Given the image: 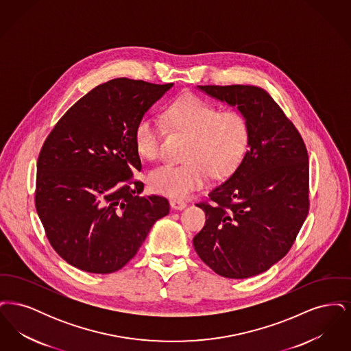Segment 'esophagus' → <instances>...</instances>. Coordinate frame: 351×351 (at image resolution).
<instances>
[{"label":"esophagus","instance_id":"1","mask_svg":"<svg viewBox=\"0 0 351 351\" xmlns=\"http://www.w3.org/2000/svg\"><path fill=\"white\" fill-rule=\"evenodd\" d=\"M171 206H172V209H175V210H182V209H184V208L186 206V202L183 200H179V199H172V200H171Z\"/></svg>","mask_w":351,"mask_h":351}]
</instances>
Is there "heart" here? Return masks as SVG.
Returning <instances> with one entry per match:
<instances>
[{
	"label": "heart",
	"instance_id": "b5f03b06",
	"mask_svg": "<svg viewBox=\"0 0 351 351\" xmlns=\"http://www.w3.org/2000/svg\"><path fill=\"white\" fill-rule=\"evenodd\" d=\"M165 122L186 136L182 165H165L150 173L154 191L183 197L201 188L209 175L223 179L242 163L250 142L247 117L237 109L219 110L209 101L186 95L173 101L165 114ZM166 129L156 118H139L134 129L136 151L146 159H158Z\"/></svg>",
	"mask_w": 351,
	"mask_h": 351
}]
</instances>
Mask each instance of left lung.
Wrapping results in <instances>:
<instances>
[{"label": "left lung", "instance_id": "obj_1", "mask_svg": "<svg viewBox=\"0 0 351 351\" xmlns=\"http://www.w3.org/2000/svg\"><path fill=\"white\" fill-rule=\"evenodd\" d=\"M247 117L250 142L242 163L206 199V221L193 238L201 261L229 279L267 271L291 250L309 212V160L292 121L256 85H204Z\"/></svg>", "mask_w": 351, "mask_h": 351}]
</instances>
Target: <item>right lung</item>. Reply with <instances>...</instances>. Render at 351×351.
Instances as JSON below:
<instances>
[{
    "mask_svg": "<svg viewBox=\"0 0 351 351\" xmlns=\"http://www.w3.org/2000/svg\"><path fill=\"white\" fill-rule=\"evenodd\" d=\"M173 84L118 77L76 101L47 135L36 163L35 208L52 249L73 267H123L151 226L167 216L166 197L139 196L134 143L139 118Z\"/></svg>",
    "mask_w": 351,
    "mask_h": 351,
    "instance_id": "1",
    "label": "right lung"
}]
</instances>
